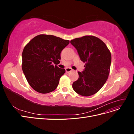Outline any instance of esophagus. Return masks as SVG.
I'll use <instances>...</instances> for the list:
<instances>
[{
  "label": "esophagus",
  "instance_id": "esophagus-1",
  "mask_svg": "<svg viewBox=\"0 0 134 134\" xmlns=\"http://www.w3.org/2000/svg\"><path fill=\"white\" fill-rule=\"evenodd\" d=\"M65 71H66V72H69L72 71V69L70 68H66L65 69Z\"/></svg>",
  "mask_w": 134,
  "mask_h": 134
}]
</instances>
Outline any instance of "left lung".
Instances as JSON below:
<instances>
[{
  "mask_svg": "<svg viewBox=\"0 0 134 134\" xmlns=\"http://www.w3.org/2000/svg\"><path fill=\"white\" fill-rule=\"evenodd\" d=\"M70 43L78 51L80 60L86 63L84 70L78 72L79 78L72 83V88L81 96L94 94L108 79L111 52L102 40L93 36L76 38L71 40Z\"/></svg>",
  "mask_w": 134,
  "mask_h": 134,
  "instance_id": "1",
  "label": "left lung"
}]
</instances>
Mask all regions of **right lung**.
<instances>
[{
  "label": "right lung",
  "mask_w": 134,
  "mask_h": 134,
  "mask_svg": "<svg viewBox=\"0 0 134 134\" xmlns=\"http://www.w3.org/2000/svg\"><path fill=\"white\" fill-rule=\"evenodd\" d=\"M69 40L53 35H39L32 38L22 52V70L30 86L42 94L54 91L65 72L59 64L62 51Z\"/></svg>",
  "instance_id": "add662e5"
}]
</instances>
